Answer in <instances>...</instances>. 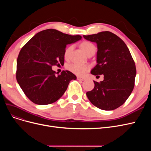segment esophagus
I'll use <instances>...</instances> for the list:
<instances>
[{
	"instance_id": "esophagus-1",
	"label": "esophagus",
	"mask_w": 151,
	"mask_h": 151,
	"mask_svg": "<svg viewBox=\"0 0 151 151\" xmlns=\"http://www.w3.org/2000/svg\"><path fill=\"white\" fill-rule=\"evenodd\" d=\"M77 80L81 81H84V80H85L84 78H83V77H77Z\"/></svg>"
}]
</instances>
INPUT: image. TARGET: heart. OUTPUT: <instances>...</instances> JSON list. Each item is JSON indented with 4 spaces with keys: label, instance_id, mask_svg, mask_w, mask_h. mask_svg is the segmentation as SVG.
<instances>
[{
    "label": "heart",
    "instance_id": "1",
    "mask_svg": "<svg viewBox=\"0 0 151 151\" xmlns=\"http://www.w3.org/2000/svg\"><path fill=\"white\" fill-rule=\"evenodd\" d=\"M81 47L84 50V52L88 55L90 53H94L96 51L95 45L90 42L88 41H84L81 43ZM73 48V45H70L66 48L64 52V57L65 58H68L69 54ZM67 69L69 70L71 72L74 73V74L79 76H84L86 72L89 70V67L86 65H81L77 64V63H72V64L68 65L67 66Z\"/></svg>",
    "mask_w": 151,
    "mask_h": 151
}]
</instances>
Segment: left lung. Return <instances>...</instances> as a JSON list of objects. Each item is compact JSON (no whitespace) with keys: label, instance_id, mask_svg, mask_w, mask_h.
<instances>
[{"label":"left lung","instance_id":"left-lung-1","mask_svg":"<svg viewBox=\"0 0 151 151\" xmlns=\"http://www.w3.org/2000/svg\"><path fill=\"white\" fill-rule=\"evenodd\" d=\"M83 37L97 44V65L91 73L104 76L100 83L94 81V88L86 93L87 96L97 108L113 110L126 101L134 89L136 76L134 59L124 42L111 32Z\"/></svg>","mask_w":151,"mask_h":151}]
</instances>
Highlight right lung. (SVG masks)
<instances>
[{"mask_svg": "<svg viewBox=\"0 0 151 151\" xmlns=\"http://www.w3.org/2000/svg\"><path fill=\"white\" fill-rule=\"evenodd\" d=\"M54 29L39 32L22 47L17 60L16 79L29 100L40 105L57 101L76 76L68 70L56 75L53 65L64 63L66 45L81 40Z\"/></svg>", "mask_w": 151, "mask_h": 151, "instance_id": "obj_1", "label": "right lung"}]
</instances>
